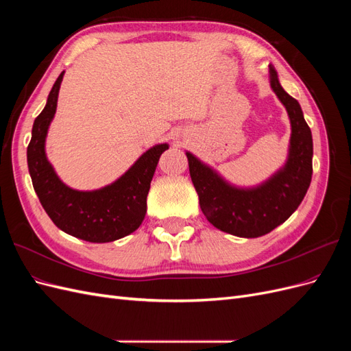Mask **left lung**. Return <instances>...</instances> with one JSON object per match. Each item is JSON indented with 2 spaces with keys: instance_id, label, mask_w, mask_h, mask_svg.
Listing matches in <instances>:
<instances>
[{
  "instance_id": "obj_1",
  "label": "left lung",
  "mask_w": 351,
  "mask_h": 351,
  "mask_svg": "<svg viewBox=\"0 0 351 351\" xmlns=\"http://www.w3.org/2000/svg\"><path fill=\"white\" fill-rule=\"evenodd\" d=\"M269 79L291 121L289 161L282 169L259 187L237 189L192 154H186L204 215L218 230L237 237H261L282 224L302 204L312 180L311 127L304 121L300 104L281 88L274 67H269Z\"/></svg>"
}]
</instances>
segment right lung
Wrapping results in <instances>:
<instances>
[{"label": "right lung", "instance_id": "obj_1", "mask_svg": "<svg viewBox=\"0 0 351 351\" xmlns=\"http://www.w3.org/2000/svg\"><path fill=\"white\" fill-rule=\"evenodd\" d=\"M62 71L52 86L45 108L35 119L27 146V167L40 205L54 224L67 234L90 243H108L129 236L139 228L146 214V197L151 189L159 156L168 145L146 151L133 167L112 184L93 192L67 187L57 177L45 155V137L57 110Z\"/></svg>", "mask_w": 351, "mask_h": 351}]
</instances>
